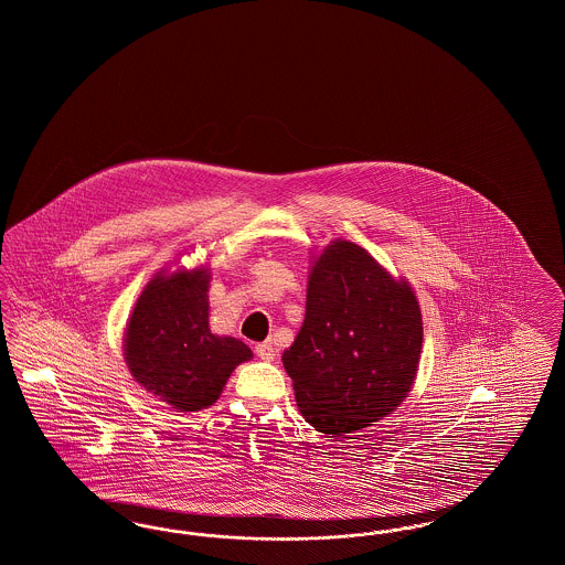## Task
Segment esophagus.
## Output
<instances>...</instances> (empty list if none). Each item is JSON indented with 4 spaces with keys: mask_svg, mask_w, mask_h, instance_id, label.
<instances>
[{
    "mask_svg": "<svg viewBox=\"0 0 565 565\" xmlns=\"http://www.w3.org/2000/svg\"><path fill=\"white\" fill-rule=\"evenodd\" d=\"M254 351H256V355H258L260 360H267V362H273V360H275V348H273V343H270V341L258 343Z\"/></svg>",
    "mask_w": 565,
    "mask_h": 565,
    "instance_id": "esophagus-1",
    "label": "esophagus"
}]
</instances>
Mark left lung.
Returning a JSON list of instances; mask_svg holds the SVG:
<instances>
[{
	"label": "left lung",
	"mask_w": 565,
	"mask_h": 565,
	"mask_svg": "<svg viewBox=\"0 0 565 565\" xmlns=\"http://www.w3.org/2000/svg\"><path fill=\"white\" fill-rule=\"evenodd\" d=\"M422 341L408 284L355 243L328 245L309 275L305 322L281 355L307 424L345 436L390 415L411 392Z\"/></svg>",
	"instance_id": "8db88e82"
}]
</instances>
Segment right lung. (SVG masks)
<instances>
[{
	"label": "right lung",
	"instance_id": "1",
	"mask_svg": "<svg viewBox=\"0 0 565 565\" xmlns=\"http://www.w3.org/2000/svg\"><path fill=\"white\" fill-rule=\"evenodd\" d=\"M205 269L159 275L135 302L125 358L137 383L175 411H199L217 401L237 364L252 358L233 337L210 330Z\"/></svg>",
	"mask_w": 565,
	"mask_h": 565
}]
</instances>
